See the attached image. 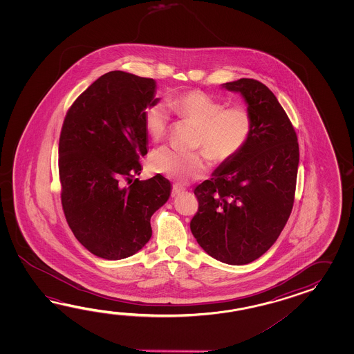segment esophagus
<instances>
[{
	"instance_id": "1",
	"label": "esophagus",
	"mask_w": 354,
	"mask_h": 354,
	"mask_svg": "<svg viewBox=\"0 0 354 354\" xmlns=\"http://www.w3.org/2000/svg\"><path fill=\"white\" fill-rule=\"evenodd\" d=\"M185 191V187H182L180 185H174V188H172V196L176 197L177 195H180V192H183Z\"/></svg>"
}]
</instances>
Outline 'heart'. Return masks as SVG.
Masks as SVG:
<instances>
[{
	"label": "heart",
	"instance_id": "b5f03b06",
	"mask_svg": "<svg viewBox=\"0 0 354 354\" xmlns=\"http://www.w3.org/2000/svg\"><path fill=\"white\" fill-rule=\"evenodd\" d=\"M177 116L196 125L194 148H201L214 163H226L239 156L254 130V118L247 106L224 104L201 90H191L168 100ZM144 128L154 142L167 134L169 115L165 106L151 104L144 109ZM148 163L151 171L186 182L203 177L207 160L203 151L180 153L168 147L151 151Z\"/></svg>",
	"mask_w": 354,
	"mask_h": 354
}]
</instances>
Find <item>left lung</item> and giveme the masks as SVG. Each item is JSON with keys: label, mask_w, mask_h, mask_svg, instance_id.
Masks as SVG:
<instances>
[{"label": "left lung", "mask_w": 354, "mask_h": 354, "mask_svg": "<svg viewBox=\"0 0 354 354\" xmlns=\"http://www.w3.org/2000/svg\"><path fill=\"white\" fill-rule=\"evenodd\" d=\"M224 87L245 98L254 130L239 156L195 188L198 210L189 226L209 256L241 266L264 254L286 225L300 153L292 122L266 84L241 78Z\"/></svg>", "instance_id": "left-lung-1"}]
</instances>
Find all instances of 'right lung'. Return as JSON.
Masks as SVG:
<instances>
[{"mask_svg":"<svg viewBox=\"0 0 354 354\" xmlns=\"http://www.w3.org/2000/svg\"><path fill=\"white\" fill-rule=\"evenodd\" d=\"M151 78L113 71L68 109L59 138L60 200L68 225L92 254L116 261L151 236V215L167 203L162 174L139 180L147 154L144 109L157 104Z\"/></svg>","mask_w":354,"mask_h":354,"instance_id":"right-lung-1","label":"right lung"}]
</instances>
